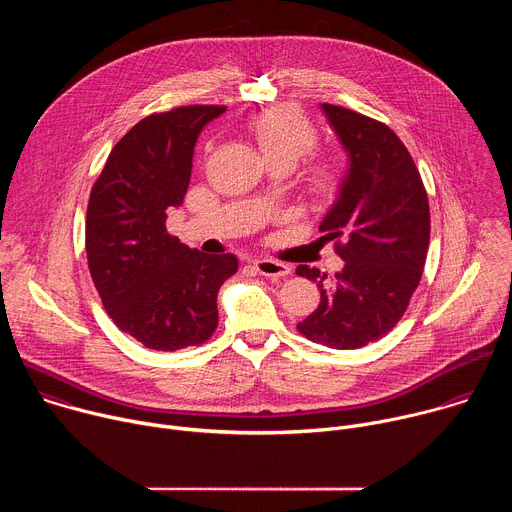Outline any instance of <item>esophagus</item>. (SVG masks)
Listing matches in <instances>:
<instances>
[{
	"label": "esophagus",
	"instance_id": "1",
	"mask_svg": "<svg viewBox=\"0 0 512 512\" xmlns=\"http://www.w3.org/2000/svg\"><path fill=\"white\" fill-rule=\"evenodd\" d=\"M253 265L261 275L271 277V279H279V277L289 275V267L285 263H279V261H273V259H255Z\"/></svg>",
	"mask_w": 512,
	"mask_h": 512
}]
</instances>
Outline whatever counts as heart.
I'll return each instance as SVG.
<instances>
[{
    "label": "heart",
    "instance_id": "obj_1",
    "mask_svg": "<svg viewBox=\"0 0 512 512\" xmlns=\"http://www.w3.org/2000/svg\"><path fill=\"white\" fill-rule=\"evenodd\" d=\"M249 133L257 141L267 162H287L294 166L316 143V131L308 117L291 105H277L255 113ZM342 174L332 162H310L304 168V186L316 200H328L340 190Z\"/></svg>",
    "mask_w": 512,
    "mask_h": 512
}]
</instances>
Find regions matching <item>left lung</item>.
I'll return each instance as SVG.
<instances>
[{"label": "left lung", "mask_w": 512, "mask_h": 512, "mask_svg": "<svg viewBox=\"0 0 512 512\" xmlns=\"http://www.w3.org/2000/svg\"><path fill=\"white\" fill-rule=\"evenodd\" d=\"M350 156L340 196L320 225L344 269L296 273L318 281L320 306L298 324L312 342L352 350L383 338L403 318L429 247V200L397 133L346 107L322 105Z\"/></svg>", "instance_id": "obj_1"}]
</instances>
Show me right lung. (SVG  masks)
<instances>
[{
	"label": "right lung",
	"mask_w": 512,
	"mask_h": 512,
	"mask_svg": "<svg viewBox=\"0 0 512 512\" xmlns=\"http://www.w3.org/2000/svg\"><path fill=\"white\" fill-rule=\"evenodd\" d=\"M225 105H186L135 123L93 184L85 247L93 283L115 326L145 348L204 344L218 326L216 296L235 255H206L166 229L190 184L194 143Z\"/></svg>",
	"instance_id": "obj_1"
}]
</instances>
